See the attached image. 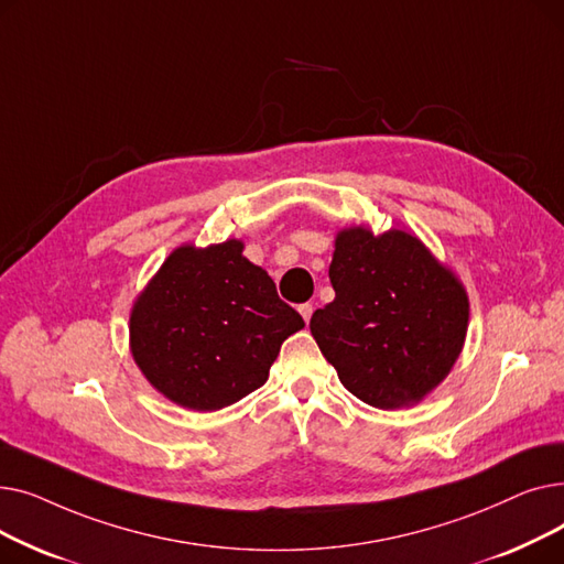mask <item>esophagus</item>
Masks as SVG:
<instances>
[{"label":"esophagus","instance_id":"esophagus-1","mask_svg":"<svg viewBox=\"0 0 564 564\" xmlns=\"http://www.w3.org/2000/svg\"><path fill=\"white\" fill-rule=\"evenodd\" d=\"M300 313H302L304 322L308 324V322H311V315H313V304H302V306H300Z\"/></svg>","mask_w":564,"mask_h":564}]
</instances>
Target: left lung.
Returning a JSON list of instances; mask_svg holds the SVG:
<instances>
[{
  "label": "left lung",
  "instance_id": "8db88e82",
  "mask_svg": "<svg viewBox=\"0 0 564 564\" xmlns=\"http://www.w3.org/2000/svg\"><path fill=\"white\" fill-rule=\"evenodd\" d=\"M329 279L336 300L311 334L343 387L377 409L423 402L464 349L468 294L416 232L347 226L336 232Z\"/></svg>",
  "mask_w": 564,
  "mask_h": 564
}]
</instances>
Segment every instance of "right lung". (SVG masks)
Returning a JSON list of instances; mask_svg holds the SVG:
<instances>
[{"label":"right lung","mask_w":564,"mask_h":564,"mask_svg":"<svg viewBox=\"0 0 564 564\" xmlns=\"http://www.w3.org/2000/svg\"><path fill=\"white\" fill-rule=\"evenodd\" d=\"M242 240L181 245L137 294L130 351L151 387L189 411H219L260 389L281 345L304 329Z\"/></svg>","instance_id":"obj_1"}]
</instances>
